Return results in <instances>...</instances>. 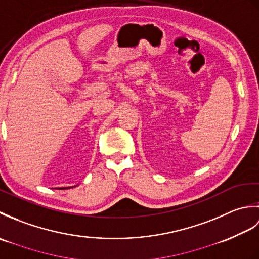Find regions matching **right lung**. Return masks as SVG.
<instances>
[{
    "instance_id": "add662e5",
    "label": "right lung",
    "mask_w": 259,
    "mask_h": 259,
    "mask_svg": "<svg viewBox=\"0 0 259 259\" xmlns=\"http://www.w3.org/2000/svg\"><path fill=\"white\" fill-rule=\"evenodd\" d=\"M59 189H65V188H59Z\"/></svg>"
}]
</instances>
